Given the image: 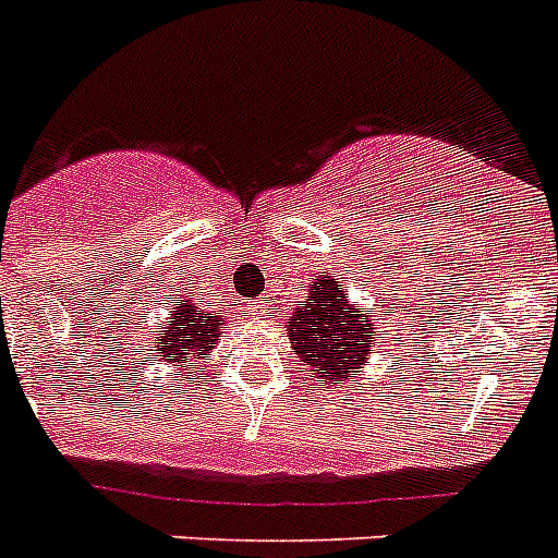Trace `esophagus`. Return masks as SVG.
Returning a JSON list of instances; mask_svg holds the SVG:
<instances>
[{"label": "esophagus", "instance_id": "1", "mask_svg": "<svg viewBox=\"0 0 558 558\" xmlns=\"http://www.w3.org/2000/svg\"><path fill=\"white\" fill-rule=\"evenodd\" d=\"M265 313V301L263 299H257L252 304V315H263Z\"/></svg>", "mask_w": 558, "mask_h": 558}]
</instances>
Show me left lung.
<instances>
[{
  "label": "left lung",
  "instance_id": "obj_1",
  "mask_svg": "<svg viewBox=\"0 0 558 558\" xmlns=\"http://www.w3.org/2000/svg\"><path fill=\"white\" fill-rule=\"evenodd\" d=\"M290 349L318 385L342 387L356 379L376 342V315L360 310L331 276L320 274L284 324Z\"/></svg>",
  "mask_w": 558,
  "mask_h": 558
}]
</instances>
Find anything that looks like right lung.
Returning <instances> with one entry per match:
<instances>
[{"label": "right lung", "instance_id": "right-lung-1", "mask_svg": "<svg viewBox=\"0 0 558 558\" xmlns=\"http://www.w3.org/2000/svg\"><path fill=\"white\" fill-rule=\"evenodd\" d=\"M160 329L151 356L157 365L173 367V376L187 379V373L202 371L204 356L213 354L218 337L227 329V318L221 310H204L191 295H179L171 301V315Z\"/></svg>", "mask_w": 558, "mask_h": 558}]
</instances>
